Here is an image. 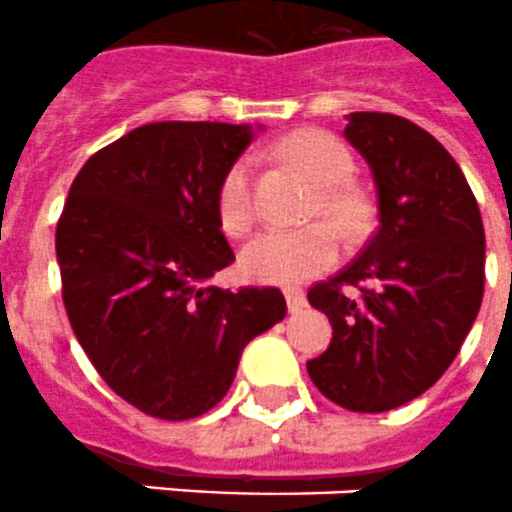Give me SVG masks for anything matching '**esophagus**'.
I'll return each instance as SVG.
<instances>
[{"label": "esophagus", "instance_id": "esophagus-1", "mask_svg": "<svg viewBox=\"0 0 512 512\" xmlns=\"http://www.w3.org/2000/svg\"><path fill=\"white\" fill-rule=\"evenodd\" d=\"M283 296H286L289 312H299V309L307 304V299H304V291L299 289V286H286V289H283Z\"/></svg>", "mask_w": 512, "mask_h": 512}]
</instances>
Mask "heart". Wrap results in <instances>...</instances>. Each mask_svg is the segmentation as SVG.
<instances>
[{"mask_svg": "<svg viewBox=\"0 0 512 512\" xmlns=\"http://www.w3.org/2000/svg\"><path fill=\"white\" fill-rule=\"evenodd\" d=\"M276 153L317 184L309 216H328L351 242L367 234L372 200L349 179L354 156L343 140L325 130H296L278 140ZM216 213L223 234L236 239L255 226V166L249 156L234 158L223 171L216 190ZM335 227L315 221L294 231H265L242 249V273L249 281L278 286L320 276L333 268L341 252V235Z\"/></svg>", "mask_w": 512, "mask_h": 512, "instance_id": "b5f03b06", "label": "heart"}]
</instances>
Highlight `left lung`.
<instances>
[{
  "mask_svg": "<svg viewBox=\"0 0 512 512\" xmlns=\"http://www.w3.org/2000/svg\"><path fill=\"white\" fill-rule=\"evenodd\" d=\"M343 135L375 176L380 229L307 291L333 325L307 372L343 409L380 414L432 388L461 351L484 296V223L461 166L427 130L354 111Z\"/></svg>",
  "mask_w": 512,
  "mask_h": 512,
  "instance_id": "1",
  "label": "left lung"
}]
</instances>
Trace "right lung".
Masks as SVG:
<instances>
[{"instance_id": "obj_1", "label": "right lung", "mask_w": 512, "mask_h": 512, "mask_svg": "<svg viewBox=\"0 0 512 512\" xmlns=\"http://www.w3.org/2000/svg\"><path fill=\"white\" fill-rule=\"evenodd\" d=\"M249 143L247 124H143L85 161L59 216L77 341L119 398L156 419L213 409L244 346L286 317L278 289L210 286L234 263L218 182Z\"/></svg>"}]
</instances>
